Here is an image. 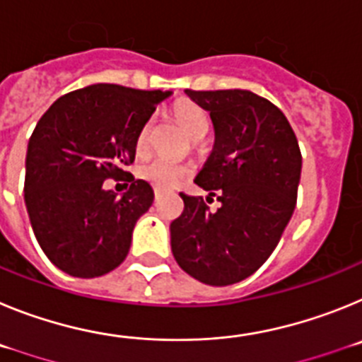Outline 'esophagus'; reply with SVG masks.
<instances>
[{
  "label": "esophagus",
  "mask_w": 362,
  "mask_h": 362,
  "mask_svg": "<svg viewBox=\"0 0 362 362\" xmlns=\"http://www.w3.org/2000/svg\"><path fill=\"white\" fill-rule=\"evenodd\" d=\"M159 197H161V192H159V190H156V192H153V199L158 201Z\"/></svg>",
  "instance_id": "obj_1"
}]
</instances>
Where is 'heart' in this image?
<instances>
[{"instance_id": "b5f03b06", "label": "heart", "mask_w": 362, "mask_h": 362, "mask_svg": "<svg viewBox=\"0 0 362 362\" xmlns=\"http://www.w3.org/2000/svg\"><path fill=\"white\" fill-rule=\"evenodd\" d=\"M174 119L183 129V132L190 139H194V141H199L201 137L206 134V130H209V121H206L204 112L197 105L188 103V101L175 105ZM150 134H152V121H146L139 129L136 141H134L137 153H145L148 150ZM137 174H139L141 179H145L146 183L152 185L156 190L165 192L183 185L192 175V168L188 165H183V163H174L168 161V159L156 158L143 163Z\"/></svg>"}]
</instances>
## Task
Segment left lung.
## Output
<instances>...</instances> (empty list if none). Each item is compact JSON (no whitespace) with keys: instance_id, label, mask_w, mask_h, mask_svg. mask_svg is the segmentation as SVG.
Returning <instances> with one entry per match:
<instances>
[{"instance_id":"obj_1","label":"left lung","mask_w":362,"mask_h":362,"mask_svg":"<svg viewBox=\"0 0 362 362\" xmlns=\"http://www.w3.org/2000/svg\"><path fill=\"white\" fill-rule=\"evenodd\" d=\"M185 92L212 117L216 145L196 183L221 206L212 213L203 197L181 192L172 254L194 279L226 286L276 250L296 209L303 158L288 119L268 99L239 88Z\"/></svg>"}]
</instances>
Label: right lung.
<instances>
[{"label":"right lung","mask_w":362,"mask_h":362,"mask_svg":"<svg viewBox=\"0 0 362 362\" xmlns=\"http://www.w3.org/2000/svg\"><path fill=\"white\" fill-rule=\"evenodd\" d=\"M170 92L121 85L85 86L56 99L28 139L25 204L37 243L59 270L90 279L119 267L153 192L123 166L136 136ZM105 178L131 185L117 198Z\"/></svg>","instance_id":"1"}]
</instances>
